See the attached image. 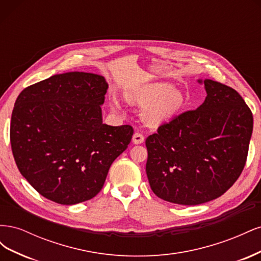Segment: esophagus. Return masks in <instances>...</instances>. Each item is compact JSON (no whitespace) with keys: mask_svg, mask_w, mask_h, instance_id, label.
Returning a JSON list of instances; mask_svg holds the SVG:
<instances>
[{"mask_svg":"<svg viewBox=\"0 0 261 261\" xmlns=\"http://www.w3.org/2000/svg\"><path fill=\"white\" fill-rule=\"evenodd\" d=\"M144 140H145V137H144L143 134L135 133V134H134V135H133V143L135 144V145L143 144Z\"/></svg>","mask_w":261,"mask_h":261,"instance_id":"34e87169","label":"esophagus"}]
</instances>
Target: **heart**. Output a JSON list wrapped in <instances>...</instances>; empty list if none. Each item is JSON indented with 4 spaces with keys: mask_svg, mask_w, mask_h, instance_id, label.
Segmentation results:
<instances>
[{
    "mask_svg": "<svg viewBox=\"0 0 261 261\" xmlns=\"http://www.w3.org/2000/svg\"><path fill=\"white\" fill-rule=\"evenodd\" d=\"M124 97L130 103L144 107L141 117L151 127L172 121L185 105V98L180 91L167 83H153L139 85L126 89ZM113 108L117 109L115 99L111 100Z\"/></svg>",
    "mask_w": 261,
    "mask_h": 261,
    "instance_id": "heart-1",
    "label": "heart"
}]
</instances>
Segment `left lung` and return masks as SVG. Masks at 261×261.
<instances>
[{
  "instance_id": "8db88e82",
  "label": "left lung",
  "mask_w": 261,
  "mask_h": 261,
  "mask_svg": "<svg viewBox=\"0 0 261 261\" xmlns=\"http://www.w3.org/2000/svg\"><path fill=\"white\" fill-rule=\"evenodd\" d=\"M207 97L148 136L146 172L159 198L185 206L223 195L241 175L254 118L241 94L228 86L201 80Z\"/></svg>"
}]
</instances>
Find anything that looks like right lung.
I'll return each instance as SVG.
<instances>
[{"mask_svg": "<svg viewBox=\"0 0 261 261\" xmlns=\"http://www.w3.org/2000/svg\"><path fill=\"white\" fill-rule=\"evenodd\" d=\"M103 76L70 72L23 89L15 102L11 145L21 175L57 203L76 204L103 187L133 136L130 125L102 123Z\"/></svg>", "mask_w": 261, "mask_h": 261, "instance_id": "right-lung-1", "label": "right lung"}]
</instances>
